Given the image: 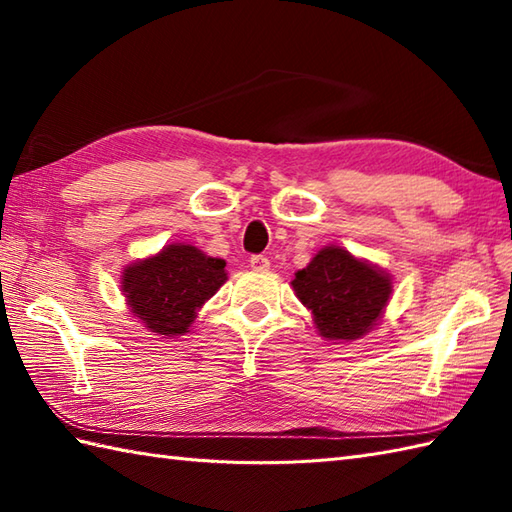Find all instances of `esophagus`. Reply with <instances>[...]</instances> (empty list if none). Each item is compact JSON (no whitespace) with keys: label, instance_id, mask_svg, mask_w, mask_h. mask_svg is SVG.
<instances>
[{"label":"esophagus","instance_id":"obj_1","mask_svg":"<svg viewBox=\"0 0 512 512\" xmlns=\"http://www.w3.org/2000/svg\"><path fill=\"white\" fill-rule=\"evenodd\" d=\"M250 268L259 270V273H264V270L270 268V259L264 257V255H253V257H250Z\"/></svg>","mask_w":512,"mask_h":512}]
</instances>
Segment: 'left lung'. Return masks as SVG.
<instances>
[{
  "instance_id": "1",
  "label": "left lung",
  "mask_w": 512,
  "mask_h": 512,
  "mask_svg": "<svg viewBox=\"0 0 512 512\" xmlns=\"http://www.w3.org/2000/svg\"><path fill=\"white\" fill-rule=\"evenodd\" d=\"M290 286L323 339L347 343L363 339L383 319L394 281L387 270L328 244L297 270Z\"/></svg>"
}]
</instances>
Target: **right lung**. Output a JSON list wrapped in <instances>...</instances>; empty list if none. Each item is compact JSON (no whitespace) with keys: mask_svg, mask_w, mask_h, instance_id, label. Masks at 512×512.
Instances as JSON below:
<instances>
[{"mask_svg":"<svg viewBox=\"0 0 512 512\" xmlns=\"http://www.w3.org/2000/svg\"><path fill=\"white\" fill-rule=\"evenodd\" d=\"M226 262L187 242L169 244L156 255L127 264L121 292L143 328L160 336L191 330L198 312L226 284Z\"/></svg>","mask_w":512,"mask_h":512,"instance_id":"add662e5","label":"right lung"}]
</instances>
